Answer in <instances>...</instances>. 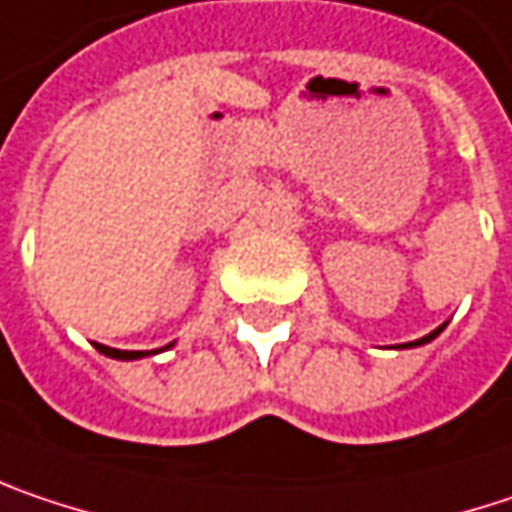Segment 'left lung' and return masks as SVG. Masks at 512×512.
<instances>
[{
    "instance_id": "8db88e82",
    "label": "left lung",
    "mask_w": 512,
    "mask_h": 512,
    "mask_svg": "<svg viewBox=\"0 0 512 512\" xmlns=\"http://www.w3.org/2000/svg\"><path fill=\"white\" fill-rule=\"evenodd\" d=\"M440 332H443V326H440V329H434L431 335H425V338H420V341H414V344H405V347H420V344H428V341H434V338H437Z\"/></svg>"
}]
</instances>
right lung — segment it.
Instances as JSON below:
<instances>
[{"label":"right lung","instance_id":"1","mask_svg":"<svg viewBox=\"0 0 512 512\" xmlns=\"http://www.w3.org/2000/svg\"><path fill=\"white\" fill-rule=\"evenodd\" d=\"M98 352H104V355H110V358H122V361L148 355V352H139V349H113V347H101V344H98ZM154 352H157V349H154Z\"/></svg>","mask_w":512,"mask_h":512}]
</instances>
